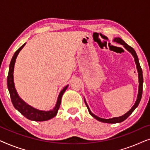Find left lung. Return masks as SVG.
Instances as JSON below:
<instances>
[{"instance_id": "8db88e82", "label": "left lung", "mask_w": 150, "mask_h": 150, "mask_svg": "<svg viewBox=\"0 0 150 150\" xmlns=\"http://www.w3.org/2000/svg\"><path fill=\"white\" fill-rule=\"evenodd\" d=\"M113 41H114V42H116L117 43H118V44H120L121 45H122V46H124V48H126L127 50L129 51V52H130L131 54H132V56L134 57L135 63H136V65H137V71H138L139 85L138 96H137V100H136V102H135L134 106H133L131 108V109L129 110V111L127 112L126 114H124V115H122V116H121V117H113V118H111V119H103V118H100V117H99L96 116V115H94L93 113H92L91 110H90L89 106H88L87 102H86L85 99V104H86V106H87V107L88 108V110H89L90 115H91L92 117H93L94 118L96 119V120H97L100 121V122H104V123H108V124H115V123L122 122L123 121H124L125 120H126V119L128 118V117L130 116L131 114H132V112L134 111V110H135V108H136L137 106H138L139 102H140V101H141V97H142L143 83V77L142 69H141V67L140 63H139V61L138 57H137V54L136 52H135V50L132 48V47L130 46H128V45L127 44L126 42H124V41H123L122 39L120 38H115Z\"/></svg>"}]
</instances>
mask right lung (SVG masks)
Returning a JSON list of instances; mask_svg holds the SVG:
<instances>
[{"instance_id": "1", "label": "right lung", "mask_w": 150, "mask_h": 150, "mask_svg": "<svg viewBox=\"0 0 150 150\" xmlns=\"http://www.w3.org/2000/svg\"><path fill=\"white\" fill-rule=\"evenodd\" d=\"M25 44H24L22 46L18 48L16 52L14 53L13 57H12L11 62L9 64V73L7 76V87L9 90L10 97L12 102V104L15 108H16L20 113L26 117L28 120L36 121V122H43V121H47L50 120L57 115V112L59 107H60V104L61 102V98H62L63 94L64 93L65 90L67 89L68 85L65 86L63 89L61 90L59 95L57 98V101L56 105L52 110H48V111H45V110H40L36 109L30 105H28L24 102L16 91L15 88V85H14L13 82V70H14V65L16 63V59L17 58L18 54H19L20 51L23 48V47L25 46Z\"/></svg>"}]
</instances>
